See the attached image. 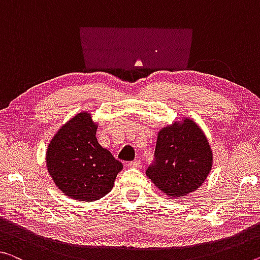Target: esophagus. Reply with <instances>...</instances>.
<instances>
[{"label":"esophagus","instance_id":"34e87169","mask_svg":"<svg viewBox=\"0 0 260 260\" xmlns=\"http://www.w3.org/2000/svg\"><path fill=\"white\" fill-rule=\"evenodd\" d=\"M129 167H133V169H139L141 167V160H134L129 162Z\"/></svg>","mask_w":260,"mask_h":260}]
</instances>
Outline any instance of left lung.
Segmentation results:
<instances>
[{
	"mask_svg": "<svg viewBox=\"0 0 260 260\" xmlns=\"http://www.w3.org/2000/svg\"><path fill=\"white\" fill-rule=\"evenodd\" d=\"M154 154L146 175L169 198L197 190L208 178L214 159L208 138L189 117L159 130Z\"/></svg>",
	"mask_w": 260,
	"mask_h": 260,
	"instance_id": "left-lung-1",
	"label": "left lung"
}]
</instances>
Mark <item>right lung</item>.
Masks as SVG:
<instances>
[{
    "mask_svg": "<svg viewBox=\"0 0 260 260\" xmlns=\"http://www.w3.org/2000/svg\"><path fill=\"white\" fill-rule=\"evenodd\" d=\"M98 122L81 111L59 127L46 150V169L63 195L80 202L100 200L113 189L123 169L96 137Z\"/></svg>",
    "mask_w": 260,
    "mask_h": 260,
    "instance_id": "obj_1",
    "label": "right lung"
}]
</instances>
